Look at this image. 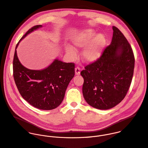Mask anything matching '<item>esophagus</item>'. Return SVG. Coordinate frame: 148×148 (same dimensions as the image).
I'll return each instance as SVG.
<instances>
[{
    "instance_id": "esophagus-1",
    "label": "esophagus",
    "mask_w": 148,
    "mask_h": 148,
    "mask_svg": "<svg viewBox=\"0 0 148 148\" xmlns=\"http://www.w3.org/2000/svg\"><path fill=\"white\" fill-rule=\"evenodd\" d=\"M75 72L76 75H79L80 74V69H79V67H77L75 69Z\"/></svg>"
}]
</instances>
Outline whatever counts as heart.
Masks as SVG:
<instances>
[{
  "instance_id": "b5f03b06",
  "label": "heart",
  "mask_w": 148,
  "mask_h": 148,
  "mask_svg": "<svg viewBox=\"0 0 148 148\" xmlns=\"http://www.w3.org/2000/svg\"><path fill=\"white\" fill-rule=\"evenodd\" d=\"M71 42L77 48H84L82 57L86 62L97 60L101 55L106 44V37L102 34H97L92 29H86L74 34ZM66 51L70 59L77 57L75 49L71 46H66Z\"/></svg>"
}]
</instances>
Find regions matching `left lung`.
I'll return each mask as SVG.
<instances>
[{
	"instance_id": "left-lung-1",
	"label": "left lung",
	"mask_w": 148,
	"mask_h": 148,
	"mask_svg": "<svg viewBox=\"0 0 148 148\" xmlns=\"http://www.w3.org/2000/svg\"><path fill=\"white\" fill-rule=\"evenodd\" d=\"M112 29L111 44L81 72L84 79V97L90 106L99 110L112 108L124 99L134 73L132 47L118 27L113 26Z\"/></svg>"
}]
</instances>
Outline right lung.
Returning a JSON list of instances; mask_svg holds the SVG:
<instances>
[{"instance_id":"obj_1","label":"right lung","mask_w":148,"mask_h":148,"mask_svg":"<svg viewBox=\"0 0 148 148\" xmlns=\"http://www.w3.org/2000/svg\"><path fill=\"white\" fill-rule=\"evenodd\" d=\"M40 27L42 25L31 27L17 43L13 59V76L19 93L26 101L40 110H51L62 102L69 84L75 75V64L55 59L41 70H30L22 65L16 55L19 42Z\"/></svg>"}]
</instances>
